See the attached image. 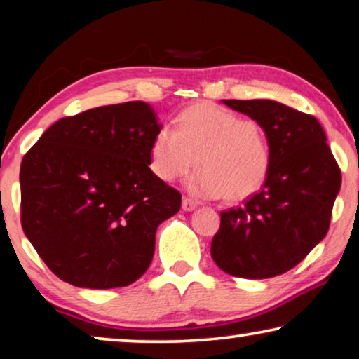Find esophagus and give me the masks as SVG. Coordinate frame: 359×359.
<instances>
[{"instance_id": "34e87169", "label": "esophagus", "mask_w": 359, "mask_h": 359, "mask_svg": "<svg viewBox=\"0 0 359 359\" xmlns=\"http://www.w3.org/2000/svg\"><path fill=\"white\" fill-rule=\"evenodd\" d=\"M181 208H183V210H186V212H189V210H194L196 208H198V203H196V201H193V199H189V198H183Z\"/></svg>"}]
</instances>
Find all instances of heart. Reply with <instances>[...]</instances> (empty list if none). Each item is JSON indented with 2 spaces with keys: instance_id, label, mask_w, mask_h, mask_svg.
Masks as SVG:
<instances>
[{
  "instance_id": "b5f03b06",
  "label": "heart",
  "mask_w": 359,
  "mask_h": 359,
  "mask_svg": "<svg viewBox=\"0 0 359 359\" xmlns=\"http://www.w3.org/2000/svg\"><path fill=\"white\" fill-rule=\"evenodd\" d=\"M178 127L161 126L150 145V170L171 183L198 161L188 181L201 198L243 201L258 193L271 168V150L263 132L248 117L215 104L181 112Z\"/></svg>"
}]
</instances>
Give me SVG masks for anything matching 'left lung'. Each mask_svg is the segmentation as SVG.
<instances>
[{
	"label": "left lung",
	"instance_id": "obj_1",
	"mask_svg": "<svg viewBox=\"0 0 359 359\" xmlns=\"http://www.w3.org/2000/svg\"><path fill=\"white\" fill-rule=\"evenodd\" d=\"M222 102L264 130L271 168L262 191L220 212L210 255L230 276H279L327 235L341 171L313 116L271 100Z\"/></svg>",
	"mask_w": 359,
	"mask_h": 359
}]
</instances>
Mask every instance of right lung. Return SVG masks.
Returning a JSON list of instances; mask_svg holds the SVG:
<instances>
[{"label":"right lung","instance_id":"right-lung-1","mask_svg":"<svg viewBox=\"0 0 359 359\" xmlns=\"http://www.w3.org/2000/svg\"><path fill=\"white\" fill-rule=\"evenodd\" d=\"M161 127L144 101L63 117L21 163L22 230L48 269L88 289L137 281L181 194L150 170Z\"/></svg>","mask_w":359,"mask_h":359}]
</instances>
